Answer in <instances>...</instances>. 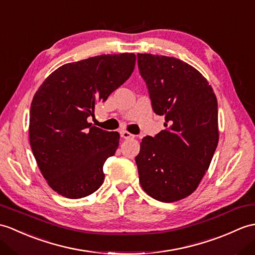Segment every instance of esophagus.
I'll return each mask as SVG.
<instances>
[{
  "instance_id": "1",
  "label": "esophagus",
  "mask_w": 255,
  "mask_h": 255,
  "mask_svg": "<svg viewBox=\"0 0 255 255\" xmlns=\"http://www.w3.org/2000/svg\"><path fill=\"white\" fill-rule=\"evenodd\" d=\"M121 134H122V138L126 139V140H129V139H133L134 135L131 134L130 132L126 131V130H123V131H121Z\"/></svg>"
}]
</instances>
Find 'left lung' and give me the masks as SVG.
Listing matches in <instances>:
<instances>
[{"label":"left lung","mask_w":255,"mask_h":255,"mask_svg":"<svg viewBox=\"0 0 255 255\" xmlns=\"http://www.w3.org/2000/svg\"><path fill=\"white\" fill-rule=\"evenodd\" d=\"M152 109L165 129L144 137L135 156L139 181L157 201L175 202L198 188L218 143L216 96L200 72L178 58L138 54Z\"/></svg>","instance_id":"1"}]
</instances>
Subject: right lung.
Returning <instances> with one entry per match:
<instances>
[{"label": "right lung", "mask_w": 255, "mask_h": 255, "mask_svg": "<svg viewBox=\"0 0 255 255\" xmlns=\"http://www.w3.org/2000/svg\"><path fill=\"white\" fill-rule=\"evenodd\" d=\"M133 53L104 54L65 64L35 92L30 108L29 140L49 186L68 199L97 191L103 165L118 147L120 133L88 123L98 102L131 76Z\"/></svg>", "instance_id": "1"}]
</instances>
